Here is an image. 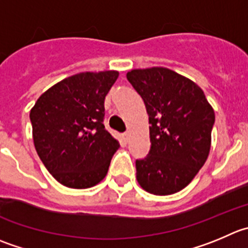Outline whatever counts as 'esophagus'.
<instances>
[{
  "mask_svg": "<svg viewBox=\"0 0 248 248\" xmlns=\"http://www.w3.org/2000/svg\"><path fill=\"white\" fill-rule=\"evenodd\" d=\"M123 136H124V139H125V140H128V139L130 138V133H129V131H126V133L123 134Z\"/></svg>",
  "mask_w": 248,
  "mask_h": 248,
  "instance_id": "1",
  "label": "esophagus"
}]
</instances>
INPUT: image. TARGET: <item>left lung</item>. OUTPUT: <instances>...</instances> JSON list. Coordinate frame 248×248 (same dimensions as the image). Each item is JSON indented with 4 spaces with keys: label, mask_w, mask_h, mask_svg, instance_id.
Returning <instances> with one entry per match:
<instances>
[{
    "label": "left lung",
    "mask_w": 248,
    "mask_h": 248,
    "mask_svg": "<svg viewBox=\"0 0 248 248\" xmlns=\"http://www.w3.org/2000/svg\"><path fill=\"white\" fill-rule=\"evenodd\" d=\"M126 78L145 102L151 150L136 161L141 187L157 196L179 192L206 163L214 110L197 84L163 67L133 69Z\"/></svg>",
    "instance_id": "1"
}]
</instances>
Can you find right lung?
I'll list each match as a JSON object with an SVG mask.
<instances>
[{"mask_svg":"<svg viewBox=\"0 0 248 248\" xmlns=\"http://www.w3.org/2000/svg\"><path fill=\"white\" fill-rule=\"evenodd\" d=\"M118 75L105 70L65 78L45 91L30 110L37 155L67 187H93L107 175L120 145L103 125L105 98Z\"/></svg>","mask_w":248,"mask_h":248,"instance_id":"1","label":"right lung"}]
</instances>
